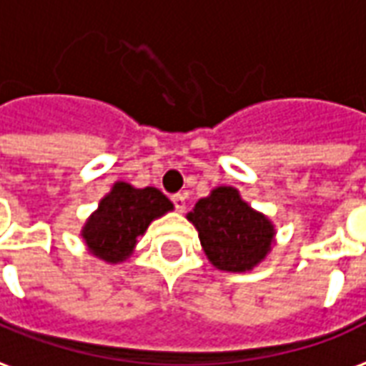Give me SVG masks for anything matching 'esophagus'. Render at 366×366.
<instances>
[{"instance_id":"34e87169","label":"esophagus","mask_w":366,"mask_h":366,"mask_svg":"<svg viewBox=\"0 0 366 366\" xmlns=\"http://www.w3.org/2000/svg\"><path fill=\"white\" fill-rule=\"evenodd\" d=\"M172 201H173V204H175L177 212H185V209H187V194L185 193L173 194Z\"/></svg>"}]
</instances>
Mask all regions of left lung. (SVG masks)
<instances>
[{"instance_id": "obj_1", "label": "left lung", "mask_w": 366, "mask_h": 366, "mask_svg": "<svg viewBox=\"0 0 366 366\" xmlns=\"http://www.w3.org/2000/svg\"><path fill=\"white\" fill-rule=\"evenodd\" d=\"M187 220L199 232L202 252L220 271L257 267L274 244V224L242 199L236 187H216L199 199Z\"/></svg>"}]
</instances>
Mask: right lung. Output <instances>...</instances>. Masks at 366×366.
Here are the masks:
<instances>
[{
    "label": "right lung",
    "mask_w": 366,
    "mask_h": 366,
    "mask_svg": "<svg viewBox=\"0 0 366 366\" xmlns=\"http://www.w3.org/2000/svg\"><path fill=\"white\" fill-rule=\"evenodd\" d=\"M173 210V202L156 187L136 189L117 181L99 201V207L81 228L87 252L105 263L127 261L138 244V236L148 230L152 220Z\"/></svg>",
    "instance_id": "obj_1"
}]
</instances>
